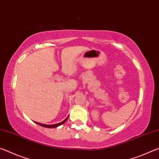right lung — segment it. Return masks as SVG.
<instances>
[{"mask_svg":"<svg viewBox=\"0 0 159 159\" xmlns=\"http://www.w3.org/2000/svg\"><path fill=\"white\" fill-rule=\"evenodd\" d=\"M67 118H68V116L67 117V118L64 120L63 121L61 122V123H57V124H54V125H46V124H42V123H37V122H34L35 123L39 125L40 126H42V127H48V128H55V127H58L60 125H62L63 123H66V122L67 121Z\"/></svg>","mask_w":159,"mask_h":159,"instance_id":"obj_1","label":"right lung"}]
</instances>
